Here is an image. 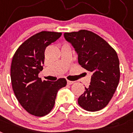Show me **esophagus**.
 Wrapping results in <instances>:
<instances>
[{
	"mask_svg": "<svg viewBox=\"0 0 133 133\" xmlns=\"http://www.w3.org/2000/svg\"><path fill=\"white\" fill-rule=\"evenodd\" d=\"M75 83V81H67V84H72Z\"/></svg>",
	"mask_w": 133,
	"mask_h": 133,
	"instance_id": "obj_1",
	"label": "esophagus"
}]
</instances>
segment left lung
I'll use <instances>...</instances> for the list:
<instances>
[{
	"label": "left lung",
	"mask_w": 133,
	"mask_h": 133,
	"mask_svg": "<svg viewBox=\"0 0 133 133\" xmlns=\"http://www.w3.org/2000/svg\"><path fill=\"white\" fill-rule=\"evenodd\" d=\"M64 36L75 49L80 65L92 74L90 85L78 98V104L90 112L101 110L109 104L119 83L117 52L106 41L89 30L65 32Z\"/></svg>",
	"instance_id": "8db88e82"
}]
</instances>
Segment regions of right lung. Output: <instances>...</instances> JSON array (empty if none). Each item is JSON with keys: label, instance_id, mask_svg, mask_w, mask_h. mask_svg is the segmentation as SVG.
<instances>
[{"label": "right lung", "instance_id": "right-lung-1", "mask_svg": "<svg viewBox=\"0 0 133 133\" xmlns=\"http://www.w3.org/2000/svg\"><path fill=\"white\" fill-rule=\"evenodd\" d=\"M61 35L50 31L35 34L20 46L12 58L10 78L14 93L21 106L36 117L51 111L58 90L66 85L64 78L43 81L38 77L43 69L46 48Z\"/></svg>", "mask_w": 133, "mask_h": 133}]
</instances>
